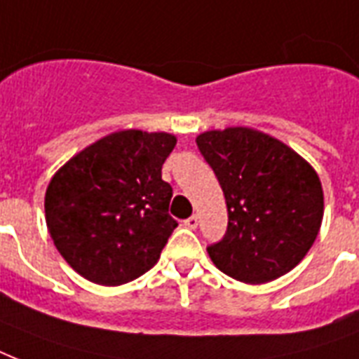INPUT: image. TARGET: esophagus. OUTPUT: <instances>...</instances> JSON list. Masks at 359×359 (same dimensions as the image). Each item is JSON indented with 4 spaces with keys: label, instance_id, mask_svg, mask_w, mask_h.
<instances>
[{
    "label": "esophagus",
    "instance_id": "obj_1",
    "mask_svg": "<svg viewBox=\"0 0 359 359\" xmlns=\"http://www.w3.org/2000/svg\"><path fill=\"white\" fill-rule=\"evenodd\" d=\"M184 225L188 227V229H196L197 225H199V218L194 214V216H190L188 219H184Z\"/></svg>",
    "mask_w": 359,
    "mask_h": 359
}]
</instances>
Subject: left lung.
I'll list each match as a JSON object with an SVG mask.
<instances>
[{
	"label": "left lung",
	"instance_id": "8db88e82",
	"mask_svg": "<svg viewBox=\"0 0 359 359\" xmlns=\"http://www.w3.org/2000/svg\"><path fill=\"white\" fill-rule=\"evenodd\" d=\"M218 177L229 224L207 248L224 273L244 283H266L290 272L318 235L324 214L317 171L272 135L233 126L196 140Z\"/></svg>",
	"mask_w": 359,
	"mask_h": 359
}]
</instances>
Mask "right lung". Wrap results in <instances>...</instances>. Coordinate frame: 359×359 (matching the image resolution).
Listing matches in <instances>:
<instances>
[{"label":"right lung","mask_w":359,"mask_h":359,"mask_svg":"<svg viewBox=\"0 0 359 359\" xmlns=\"http://www.w3.org/2000/svg\"><path fill=\"white\" fill-rule=\"evenodd\" d=\"M165 132L121 130L72 156L48 184L46 225L63 259L93 283L115 287L151 270L177 227L162 165Z\"/></svg>","instance_id":"add662e5"}]
</instances>
